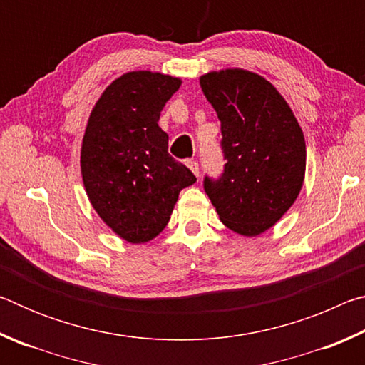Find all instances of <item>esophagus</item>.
Masks as SVG:
<instances>
[{
	"label": "esophagus",
	"mask_w": 365,
	"mask_h": 365,
	"mask_svg": "<svg viewBox=\"0 0 365 365\" xmlns=\"http://www.w3.org/2000/svg\"><path fill=\"white\" fill-rule=\"evenodd\" d=\"M187 165H188L190 170L193 172V174H195L196 177H200V164H197L196 160H188Z\"/></svg>",
	"instance_id": "1"
}]
</instances>
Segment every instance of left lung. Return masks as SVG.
Listing matches in <instances>:
<instances>
[{"mask_svg":"<svg viewBox=\"0 0 365 365\" xmlns=\"http://www.w3.org/2000/svg\"><path fill=\"white\" fill-rule=\"evenodd\" d=\"M200 83L220 120L225 159L219 178L205 177V191L222 224L256 237L279 222L299 195L304 135L275 86L255 72H209Z\"/></svg>","mask_w":365,"mask_h":365,"instance_id":"obj_1","label":"left lung"}]
</instances>
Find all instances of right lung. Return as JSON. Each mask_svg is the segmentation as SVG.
<instances>
[{
    "label": "right lung",
    "instance_id": "1",
    "mask_svg": "<svg viewBox=\"0 0 365 365\" xmlns=\"http://www.w3.org/2000/svg\"><path fill=\"white\" fill-rule=\"evenodd\" d=\"M182 80L135 71L115 78L91 110L80 168L88 200L104 224L128 243L164 230L178 193L196 182L168 151L160 110Z\"/></svg>",
    "mask_w": 365,
    "mask_h": 365
}]
</instances>
